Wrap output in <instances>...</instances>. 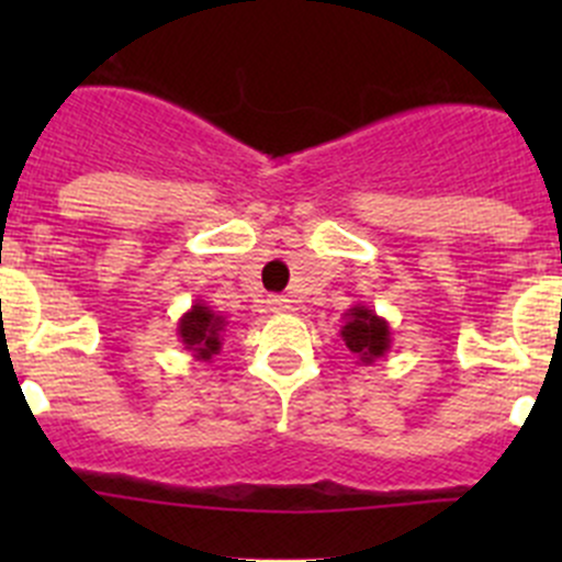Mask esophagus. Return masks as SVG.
Returning a JSON list of instances; mask_svg holds the SVG:
<instances>
[{
    "label": "esophagus",
    "instance_id": "1",
    "mask_svg": "<svg viewBox=\"0 0 562 562\" xmlns=\"http://www.w3.org/2000/svg\"><path fill=\"white\" fill-rule=\"evenodd\" d=\"M269 307H271V313L282 315V313H291L293 302H291V299H285V296H271Z\"/></svg>",
    "mask_w": 562,
    "mask_h": 562
}]
</instances>
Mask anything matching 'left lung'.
I'll list each match as a JSON object with an SVG mask.
<instances>
[{
    "label": "left lung",
    "instance_id": "obj_1",
    "mask_svg": "<svg viewBox=\"0 0 562 562\" xmlns=\"http://www.w3.org/2000/svg\"><path fill=\"white\" fill-rule=\"evenodd\" d=\"M342 317L345 326L339 334L345 339V348L359 359V364H372L389 353L391 326L386 317H381L364 304H353Z\"/></svg>",
    "mask_w": 562,
    "mask_h": 562
}]
</instances>
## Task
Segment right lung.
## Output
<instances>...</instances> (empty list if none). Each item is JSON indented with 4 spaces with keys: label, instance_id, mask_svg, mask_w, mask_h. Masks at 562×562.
<instances>
[{
    "label": "right lung",
    "instance_id": "1",
    "mask_svg": "<svg viewBox=\"0 0 562 562\" xmlns=\"http://www.w3.org/2000/svg\"><path fill=\"white\" fill-rule=\"evenodd\" d=\"M228 328L225 315H217L206 302L198 299L184 315L179 317V342L184 345V350H190L192 359L198 361H212L214 356L223 348V331Z\"/></svg>",
    "mask_w": 562,
    "mask_h": 562
}]
</instances>
